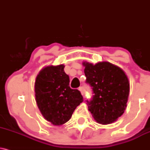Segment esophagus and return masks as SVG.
<instances>
[{
    "label": "esophagus",
    "instance_id": "obj_1",
    "mask_svg": "<svg viewBox=\"0 0 150 150\" xmlns=\"http://www.w3.org/2000/svg\"><path fill=\"white\" fill-rule=\"evenodd\" d=\"M79 90H80V91L82 93V95H84V91H85V90H84V88L83 87V86H80V88H79Z\"/></svg>",
    "mask_w": 150,
    "mask_h": 150
}]
</instances>
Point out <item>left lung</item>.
<instances>
[{"instance_id":"1","label":"left lung","mask_w":150,"mask_h":150,"mask_svg":"<svg viewBox=\"0 0 150 150\" xmlns=\"http://www.w3.org/2000/svg\"><path fill=\"white\" fill-rule=\"evenodd\" d=\"M86 82L93 96L86 100L89 110L96 122L102 124L114 122L124 112L129 93L127 75L120 68L109 62L96 65L83 63Z\"/></svg>"}]
</instances>
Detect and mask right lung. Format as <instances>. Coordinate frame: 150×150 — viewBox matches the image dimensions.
<instances>
[{
	"label": "right lung",
	"mask_w": 150,
	"mask_h": 150,
	"mask_svg": "<svg viewBox=\"0 0 150 150\" xmlns=\"http://www.w3.org/2000/svg\"><path fill=\"white\" fill-rule=\"evenodd\" d=\"M64 65L47 66L40 72L35 82V98L43 117L52 124L62 125L71 118L83 96L69 86Z\"/></svg>",
	"instance_id": "right-lung-1"
}]
</instances>
